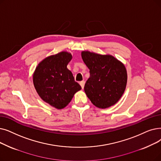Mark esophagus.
Instances as JSON below:
<instances>
[{"mask_svg": "<svg viewBox=\"0 0 161 161\" xmlns=\"http://www.w3.org/2000/svg\"><path fill=\"white\" fill-rule=\"evenodd\" d=\"M80 86H81V88L83 89V87H84V86H85V81H80Z\"/></svg>", "mask_w": 161, "mask_h": 161, "instance_id": "34e87169", "label": "esophagus"}]
</instances>
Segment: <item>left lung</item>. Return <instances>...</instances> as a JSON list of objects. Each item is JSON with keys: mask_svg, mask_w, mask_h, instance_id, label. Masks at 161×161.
Returning <instances> with one entry per match:
<instances>
[{"mask_svg": "<svg viewBox=\"0 0 161 161\" xmlns=\"http://www.w3.org/2000/svg\"><path fill=\"white\" fill-rule=\"evenodd\" d=\"M81 57L89 69L84 91L94 105L106 108L122 96L127 83V72L120 61L109 54L82 51Z\"/></svg>", "mask_w": 161, "mask_h": 161, "instance_id": "obj_1", "label": "left lung"}]
</instances>
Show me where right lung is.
I'll return each mask as SVG.
<instances>
[{
  "instance_id": "right-lung-1",
  "label": "right lung",
  "mask_w": 161,
  "mask_h": 161,
  "mask_svg": "<svg viewBox=\"0 0 161 161\" xmlns=\"http://www.w3.org/2000/svg\"><path fill=\"white\" fill-rule=\"evenodd\" d=\"M72 56L66 51L49 56L36 67L33 75L35 88L39 97L51 106L62 109L81 87L67 68Z\"/></svg>"
}]
</instances>
